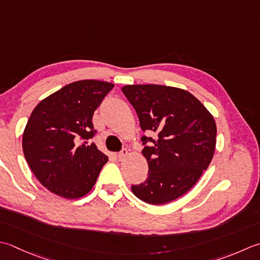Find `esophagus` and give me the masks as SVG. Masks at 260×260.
I'll return each mask as SVG.
<instances>
[{
	"instance_id": "obj_1",
	"label": "esophagus",
	"mask_w": 260,
	"mask_h": 260,
	"mask_svg": "<svg viewBox=\"0 0 260 260\" xmlns=\"http://www.w3.org/2000/svg\"><path fill=\"white\" fill-rule=\"evenodd\" d=\"M127 154H128V151H127L126 149H123V150L119 152L118 155H117V157H118L119 161H121V160L125 159V157L127 156Z\"/></svg>"
}]
</instances>
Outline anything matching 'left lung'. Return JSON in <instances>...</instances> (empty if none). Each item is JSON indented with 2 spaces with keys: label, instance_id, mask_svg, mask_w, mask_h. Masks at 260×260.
I'll use <instances>...</instances> for the list:
<instances>
[{
  "label": "left lung",
  "instance_id": "left-lung-1",
  "mask_svg": "<svg viewBox=\"0 0 260 260\" xmlns=\"http://www.w3.org/2000/svg\"><path fill=\"white\" fill-rule=\"evenodd\" d=\"M121 91L136 110L142 131L155 135V139L141 137L149 172L144 182L132 186V191L152 205L175 201L186 194L210 166L216 144L215 120L186 90L133 84L123 86Z\"/></svg>",
  "mask_w": 260,
  "mask_h": 260
}]
</instances>
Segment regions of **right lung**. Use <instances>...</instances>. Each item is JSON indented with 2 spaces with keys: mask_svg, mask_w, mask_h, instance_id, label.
<instances>
[{
  "mask_svg": "<svg viewBox=\"0 0 260 260\" xmlns=\"http://www.w3.org/2000/svg\"><path fill=\"white\" fill-rule=\"evenodd\" d=\"M113 83L81 80L40 101L22 137L25 160L40 184L60 197L75 200L92 189L108 156L90 140L96 131L94 110Z\"/></svg>",
  "mask_w": 260,
  "mask_h": 260,
  "instance_id": "obj_1",
  "label": "right lung"
}]
</instances>
